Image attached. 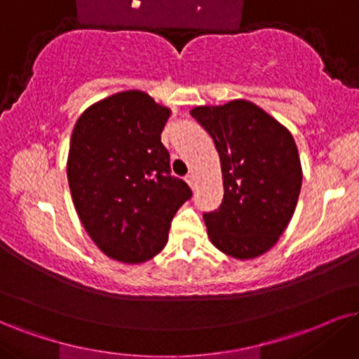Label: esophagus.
Segmentation results:
<instances>
[{"mask_svg": "<svg viewBox=\"0 0 359 359\" xmlns=\"http://www.w3.org/2000/svg\"><path fill=\"white\" fill-rule=\"evenodd\" d=\"M187 183L194 189V187H196V180H194L193 175H188V176H187Z\"/></svg>", "mask_w": 359, "mask_h": 359, "instance_id": "obj_1", "label": "esophagus"}]
</instances>
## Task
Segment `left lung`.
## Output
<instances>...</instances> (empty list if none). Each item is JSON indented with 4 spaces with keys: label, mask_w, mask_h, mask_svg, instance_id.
Wrapping results in <instances>:
<instances>
[{
    "label": "left lung",
    "mask_w": 359,
    "mask_h": 359,
    "mask_svg": "<svg viewBox=\"0 0 359 359\" xmlns=\"http://www.w3.org/2000/svg\"><path fill=\"white\" fill-rule=\"evenodd\" d=\"M215 141L223 171V201L203 215L208 236L233 258L266 253L285 231L302 189L293 136L250 101L191 109Z\"/></svg>",
    "instance_id": "left-lung-1"
}]
</instances>
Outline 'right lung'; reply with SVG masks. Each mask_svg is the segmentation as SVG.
I'll return each mask as SVG.
<instances>
[{
    "mask_svg": "<svg viewBox=\"0 0 359 359\" xmlns=\"http://www.w3.org/2000/svg\"><path fill=\"white\" fill-rule=\"evenodd\" d=\"M170 109L143 91L116 93L74 125L68 181L74 208L109 258L143 263L163 250L172 216L193 196L161 143Z\"/></svg>",
    "mask_w": 359,
    "mask_h": 359,
    "instance_id": "obj_1",
    "label": "right lung"
}]
</instances>
